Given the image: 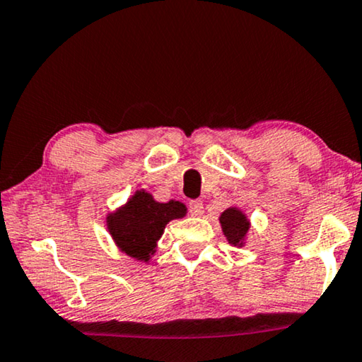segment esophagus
I'll return each instance as SVG.
<instances>
[{
	"label": "esophagus",
	"instance_id": "obj_1",
	"mask_svg": "<svg viewBox=\"0 0 362 362\" xmlns=\"http://www.w3.org/2000/svg\"><path fill=\"white\" fill-rule=\"evenodd\" d=\"M188 211L192 216H202L203 214V202L199 199H193V202L188 203Z\"/></svg>",
	"mask_w": 362,
	"mask_h": 362
}]
</instances>
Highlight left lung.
Here are the masks:
<instances>
[{
  "mask_svg": "<svg viewBox=\"0 0 362 362\" xmlns=\"http://www.w3.org/2000/svg\"><path fill=\"white\" fill-rule=\"evenodd\" d=\"M219 223L223 226V233L228 237L229 244L242 245V240H244L247 230L250 228L245 214L237 208H229L221 214Z\"/></svg>",
  "mask_w": 362,
  "mask_h": 362,
  "instance_id": "obj_1",
  "label": "left lung"
}]
</instances>
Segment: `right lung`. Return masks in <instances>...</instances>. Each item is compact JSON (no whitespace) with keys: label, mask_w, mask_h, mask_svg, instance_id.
I'll return each mask as SVG.
<instances>
[{"label":"right lung","mask_w":362,"mask_h":362,"mask_svg":"<svg viewBox=\"0 0 362 362\" xmlns=\"http://www.w3.org/2000/svg\"><path fill=\"white\" fill-rule=\"evenodd\" d=\"M185 213V204L180 202L158 203L148 192H136L125 206L107 218V226L118 249L136 260L148 262L165 224L183 218Z\"/></svg>","instance_id":"obj_1"}]
</instances>
